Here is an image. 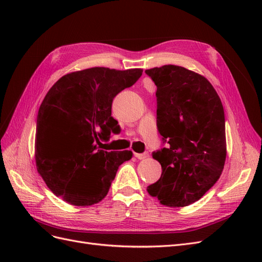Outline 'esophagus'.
Wrapping results in <instances>:
<instances>
[{"mask_svg": "<svg viewBox=\"0 0 262 262\" xmlns=\"http://www.w3.org/2000/svg\"><path fill=\"white\" fill-rule=\"evenodd\" d=\"M134 156H136L138 160H146L148 157V153H134Z\"/></svg>", "mask_w": 262, "mask_h": 262, "instance_id": "1", "label": "esophagus"}]
</instances>
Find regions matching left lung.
<instances>
[{
	"label": "left lung",
	"mask_w": 262,
	"mask_h": 262,
	"mask_svg": "<svg viewBox=\"0 0 262 262\" xmlns=\"http://www.w3.org/2000/svg\"><path fill=\"white\" fill-rule=\"evenodd\" d=\"M157 86V128L167 147L153 153L162 176L147 192L170 208L187 207L219 180L226 160L224 108L203 75L178 66L146 70Z\"/></svg>",
	"instance_id": "left-lung-1"
}]
</instances>
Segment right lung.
Wrapping results in <instances>:
<instances>
[{
	"label": "right lung",
	"instance_id": "1",
	"mask_svg": "<svg viewBox=\"0 0 262 262\" xmlns=\"http://www.w3.org/2000/svg\"><path fill=\"white\" fill-rule=\"evenodd\" d=\"M142 72L102 67L75 71L59 78L47 93L37 117L35 160L47 187L62 200L76 207L100 202L119 166L132 158L131 150L100 149V140L119 128L112 117L115 96L136 83ZM54 134L67 140L61 152L51 144Z\"/></svg>",
	"mask_w": 262,
	"mask_h": 262
}]
</instances>
